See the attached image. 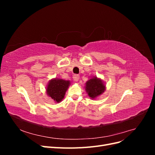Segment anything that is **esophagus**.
Wrapping results in <instances>:
<instances>
[{"instance_id":"esophagus-1","label":"esophagus","mask_w":155,"mask_h":155,"mask_svg":"<svg viewBox=\"0 0 155 155\" xmlns=\"http://www.w3.org/2000/svg\"><path fill=\"white\" fill-rule=\"evenodd\" d=\"M79 79V75H77V74H76V75H74V76H73V79H74V81H76V82L78 81Z\"/></svg>"}]
</instances>
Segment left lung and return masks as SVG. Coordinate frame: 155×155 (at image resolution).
I'll return each instance as SVG.
<instances>
[{
  "mask_svg": "<svg viewBox=\"0 0 155 155\" xmlns=\"http://www.w3.org/2000/svg\"><path fill=\"white\" fill-rule=\"evenodd\" d=\"M85 90L91 100H95L105 91L106 85L101 78L92 76L85 83Z\"/></svg>",
  "mask_w": 155,
  "mask_h": 155,
  "instance_id": "8db88e82",
  "label": "left lung"
}]
</instances>
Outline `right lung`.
<instances>
[{
  "mask_svg": "<svg viewBox=\"0 0 155 155\" xmlns=\"http://www.w3.org/2000/svg\"><path fill=\"white\" fill-rule=\"evenodd\" d=\"M70 81L61 78H52L46 87V93L55 103H59L64 97L70 85Z\"/></svg>",
  "mask_w": 155,
  "mask_h": 155,
  "instance_id": "add662e5",
  "label": "right lung"
}]
</instances>
